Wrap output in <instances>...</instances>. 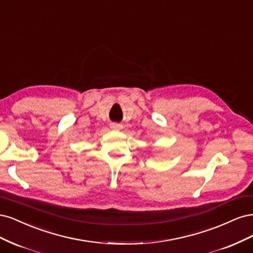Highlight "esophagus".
<instances>
[{
  "instance_id": "obj_1",
  "label": "esophagus",
  "mask_w": 253,
  "mask_h": 253,
  "mask_svg": "<svg viewBox=\"0 0 253 253\" xmlns=\"http://www.w3.org/2000/svg\"><path fill=\"white\" fill-rule=\"evenodd\" d=\"M122 127H123V126H122L119 123H111L110 124V128L113 129V130H120V129H122Z\"/></svg>"
}]
</instances>
